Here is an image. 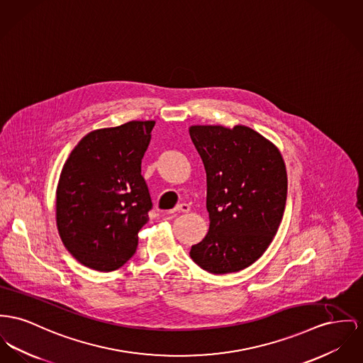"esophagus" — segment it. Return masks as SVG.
Instances as JSON below:
<instances>
[{
    "label": "esophagus",
    "mask_w": 363,
    "mask_h": 363,
    "mask_svg": "<svg viewBox=\"0 0 363 363\" xmlns=\"http://www.w3.org/2000/svg\"><path fill=\"white\" fill-rule=\"evenodd\" d=\"M190 205L189 203H179L173 211H172V213H189L190 212Z\"/></svg>",
    "instance_id": "esophagus-1"
}]
</instances>
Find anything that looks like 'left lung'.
<instances>
[{
    "label": "left lung",
    "instance_id": "left-lung-1",
    "mask_svg": "<svg viewBox=\"0 0 363 363\" xmlns=\"http://www.w3.org/2000/svg\"><path fill=\"white\" fill-rule=\"evenodd\" d=\"M190 136L206 170L211 220L190 256L212 274L241 271L263 256L281 224L288 194L284 158L243 125H194Z\"/></svg>",
    "mask_w": 363,
    "mask_h": 363
}]
</instances>
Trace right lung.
<instances>
[{"instance_id":"add662e5","label":"right lung","mask_w":363,"mask_h":363,"mask_svg":"<svg viewBox=\"0 0 363 363\" xmlns=\"http://www.w3.org/2000/svg\"><path fill=\"white\" fill-rule=\"evenodd\" d=\"M154 121L97 129L75 145L56 190V224L81 264L114 271L136 252L151 196L142 160Z\"/></svg>"}]
</instances>
